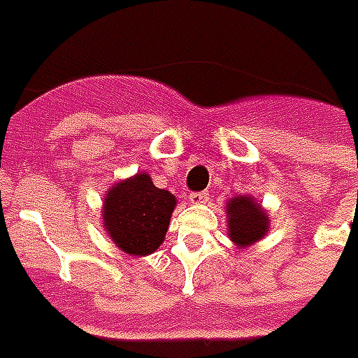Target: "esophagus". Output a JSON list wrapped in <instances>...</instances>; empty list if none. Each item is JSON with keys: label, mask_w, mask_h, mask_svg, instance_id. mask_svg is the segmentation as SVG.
<instances>
[{"label": "esophagus", "mask_w": 358, "mask_h": 358, "mask_svg": "<svg viewBox=\"0 0 358 358\" xmlns=\"http://www.w3.org/2000/svg\"><path fill=\"white\" fill-rule=\"evenodd\" d=\"M208 199H210V194H208L206 191L202 192H192L191 194V202L192 204H204V202H208Z\"/></svg>", "instance_id": "obj_1"}]
</instances>
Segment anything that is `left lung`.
<instances>
[{"mask_svg": "<svg viewBox=\"0 0 358 358\" xmlns=\"http://www.w3.org/2000/svg\"><path fill=\"white\" fill-rule=\"evenodd\" d=\"M227 215V237L235 243L237 248L252 247L262 241L270 231V215L260 202H256L250 194H241L227 200L225 204Z\"/></svg>", "mask_w": 358, "mask_h": 358, "instance_id": "obj_1", "label": "left lung"}]
</instances>
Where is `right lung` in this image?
Returning a JSON list of instances; mask_svg holds the SVG:
<instances>
[{
  "instance_id": "obj_1",
  "label": "right lung",
  "mask_w": 358,
  "mask_h": 358,
  "mask_svg": "<svg viewBox=\"0 0 358 358\" xmlns=\"http://www.w3.org/2000/svg\"><path fill=\"white\" fill-rule=\"evenodd\" d=\"M177 199L138 171L106 191L102 206L103 231L125 255L148 256L166 239Z\"/></svg>"
}]
</instances>
